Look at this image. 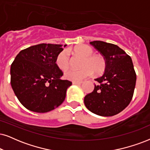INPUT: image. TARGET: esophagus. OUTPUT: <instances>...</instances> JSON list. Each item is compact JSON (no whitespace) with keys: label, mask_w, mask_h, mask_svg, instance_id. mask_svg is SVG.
<instances>
[{"label":"esophagus","mask_w":150,"mask_h":150,"mask_svg":"<svg viewBox=\"0 0 150 150\" xmlns=\"http://www.w3.org/2000/svg\"><path fill=\"white\" fill-rule=\"evenodd\" d=\"M81 83H82V81H73V84H74V85H79V84H81Z\"/></svg>","instance_id":"1"}]
</instances>
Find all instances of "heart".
Returning a JSON list of instances; mask_svg holds the SVG:
<instances>
[{"label": "heart", "instance_id": "b5f03b06", "mask_svg": "<svg viewBox=\"0 0 150 150\" xmlns=\"http://www.w3.org/2000/svg\"><path fill=\"white\" fill-rule=\"evenodd\" d=\"M75 55L82 57L80 69H69L64 73L66 79L71 81H79L86 78L93 73L96 75H100L105 72L107 67V61L104 56L99 54H93L91 47L87 45L80 44L74 47L71 50ZM56 64L59 69L64 71L69 67V56L66 51H62L58 54L56 59Z\"/></svg>", "mask_w": 150, "mask_h": 150}]
</instances>
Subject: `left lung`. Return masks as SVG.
Listing matches in <instances>:
<instances>
[{"label":"left lung","mask_w":150,"mask_h":150,"mask_svg":"<svg viewBox=\"0 0 150 150\" xmlns=\"http://www.w3.org/2000/svg\"><path fill=\"white\" fill-rule=\"evenodd\" d=\"M107 61L105 73L96 79L93 91L84 98L87 109L102 116H112L124 110L133 98L136 74L132 58L116 45L101 41L90 42Z\"/></svg>","instance_id":"left-lung-1"}]
</instances>
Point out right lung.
I'll use <instances>...</instances> for the list:
<instances>
[{
  "label": "right lung",
  "mask_w": 150,
  "mask_h": 150,
  "mask_svg": "<svg viewBox=\"0 0 150 150\" xmlns=\"http://www.w3.org/2000/svg\"><path fill=\"white\" fill-rule=\"evenodd\" d=\"M62 50V45L41 43L22 50L15 57L10 69L11 86L26 109L46 113L63 103L72 82L60 79L64 73L56 59Z\"/></svg>",
  "instance_id": "right-lung-1"
}]
</instances>
